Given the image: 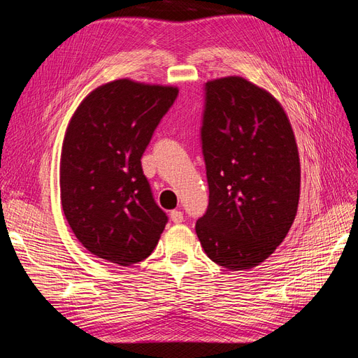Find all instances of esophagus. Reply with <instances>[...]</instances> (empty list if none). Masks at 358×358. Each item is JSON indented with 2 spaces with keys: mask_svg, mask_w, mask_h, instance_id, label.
<instances>
[{
  "mask_svg": "<svg viewBox=\"0 0 358 358\" xmlns=\"http://www.w3.org/2000/svg\"><path fill=\"white\" fill-rule=\"evenodd\" d=\"M170 220L175 224H179V222L183 221V213L180 210H171L170 212Z\"/></svg>",
  "mask_w": 358,
  "mask_h": 358,
  "instance_id": "1",
  "label": "esophagus"
}]
</instances>
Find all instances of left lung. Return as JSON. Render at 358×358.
<instances>
[{"label": "left lung", "instance_id": "left-lung-1", "mask_svg": "<svg viewBox=\"0 0 358 358\" xmlns=\"http://www.w3.org/2000/svg\"><path fill=\"white\" fill-rule=\"evenodd\" d=\"M201 145L208 210L196 224L212 262L258 266L284 242L300 197V158L284 107L241 76L206 83Z\"/></svg>", "mask_w": 358, "mask_h": 358}]
</instances>
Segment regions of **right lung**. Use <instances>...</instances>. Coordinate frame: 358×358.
Masks as SVG:
<instances>
[{"label":"right lung","instance_id":"obj_1","mask_svg":"<svg viewBox=\"0 0 358 358\" xmlns=\"http://www.w3.org/2000/svg\"><path fill=\"white\" fill-rule=\"evenodd\" d=\"M176 86L131 79L85 96L64 136L59 188L66 220L96 258L131 266L148 258L167 224L142 170V155Z\"/></svg>","mask_w":358,"mask_h":358}]
</instances>
